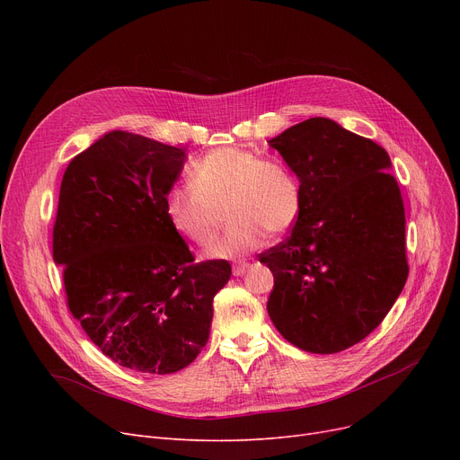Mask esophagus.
<instances>
[{"label":"esophagus","mask_w":460,"mask_h":460,"mask_svg":"<svg viewBox=\"0 0 460 460\" xmlns=\"http://www.w3.org/2000/svg\"><path fill=\"white\" fill-rule=\"evenodd\" d=\"M248 267H250L248 262H236L234 267H233V274H234V276H243V274L248 270Z\"/></svg>","instance_id":"obj_1"}]
</instances>
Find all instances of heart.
Masks as SVG:
<instances>
[{"mask_svg": "<svg viewBox=\"0 0 460 460\" xmlns=\"http://www.w3.org/2000/svg\"><path fill=\"white\" fill-rule=\"evenodd\" d=\"M190 185L175 186L164 198V216L181 238L205 246L216 234L217 214L226 207L227 231L212 243L210 259H238L272 236L285 234L302 210V188L278 160L240 147H220L190 165Z\"/></svg>", "mask_w": 460, "mask_h": 460, "instance_id": "obj_1", "label": "heart"}]
</instances>
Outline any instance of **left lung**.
<instances>
[{
	"label": "left lung",
	"instance_id": "obj_1",
	"mask_svg": "<svg viewBox=\"0 0 460 460\" xmlns=\"http://www.w3.org/2000/svg\"><path fill=\"white\" fill-rule=\"evenodd\" d=\"M269 145L302 188L291 234L259 257L274 274L269 315L295 347L341 352L384 321L408 278L392 160L326 117L302 120Z\"/></svg>",
	"mask_w": 460,
	"mask_h": 460
}]
</instances>
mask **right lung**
I'll list each match as a JSON object with an SVG mask.
<instances>
[{
	"label": "right lung",
	"mask_w": 460,
	"mask_h": 460,
	"mask_svg": "<svg viewBox=\"0 0 460 460\" xmlns=\"http://www.w3.org/2000/svg\"><path fill=\"white\" fill-rule=\"evenodd\" d=\"M186 149L111 130L72 158L61 181L54 261L68 309L115 364L177 373L207 345L227 261L193 262L164 216Z\"/></svg>",
	"instance_id": "add662e5"
}]
</instances>
